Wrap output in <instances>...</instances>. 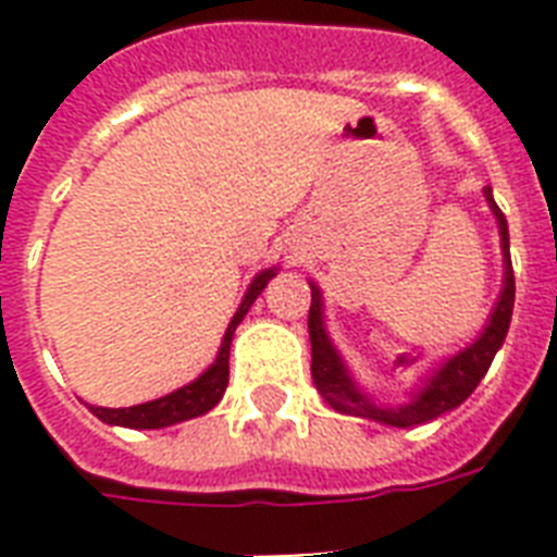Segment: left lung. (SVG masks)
<instances>
[{"instance_id":"1","label":"left lung","mask_w":557,"mask_h":557,"mask_svg":"<svg viewBox=\"0 0 557 557\" xmlns=\"http://www.w3.org/2000/svg\"><path fill=\"white\" fill-rule=\"evenodd\" d=\"M485 199H488V208L497 216V225H500V248H503V292L500 300L494 306L492 318L485 323L483 335L466 347L462 352H457L454 358H448L440 370L433 372L431 379L424 381L422 389L416 393L407 405L401 407H379L372 405L370 398L358 389V384L349 375L344 358L338 356V349L332 347L330 335H326V326H323V297L321 288L312 286V306H309V341H312V379L314 387L326 398V405L335 407L338 413L347 416H364V419H375V422L393 424V428H413V424H424L440 419L442 413H448L454 407H459L471 393L476 389V384L483 381V375L492 367L497 349L503 347L506 341V332H509L511 323V309H515V271H511V257H509V225H506V216L503 210L497 208L492 190L485 187Z\"/></svg>"}]
</instances>
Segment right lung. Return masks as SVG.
Segmentation results:
<instances>
[{
    "label": "right lung",
    "instance_id": "obj_1",
    "mask_svg": "<svg viewBox=\"0 0 557 557\" xmlns=\"http://www.w3.org/2000/svg\"><path fill=\"white\" fill-rule=\"evenodd\" d=\"M274 274H277V271L265 269L251 280V286H248V292H245L243 297V304H239L236 314L231 318V323H227L216 361L201 372L199 379L185 384V387L173 389L168 396L156 398V401H144V405L135 407H117V410L115 407H89L91 413L107 424L138 428V431H156V428H168V424L185 422V419H193V416H201L208 413V410H213L227 387V356H231V341H234L236 326L243 323V318L248 314L251 304L262 295V288L269 286V280L274 277Z\"/></svg>",
    "mask_w": 557,
    "mask_h": 557
}]
</instances>
